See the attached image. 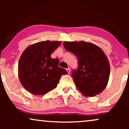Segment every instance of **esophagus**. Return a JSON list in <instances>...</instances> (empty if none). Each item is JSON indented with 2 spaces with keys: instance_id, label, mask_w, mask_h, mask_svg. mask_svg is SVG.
<instances>
[{
  "instance_id": "34e87169",
  "label": "esophagus",
  "mask_w": 129,
  "mask_h": 129,
  "mask_svg": "<svg viewBox=\"0 0 129 129\" xmlns=\"http://www.w3.org/2000/svg\"><path fill=\"white\" fill-rule=\"evenodd\" d=\"M66 70H67V72H68V74H69L70 72V68H68V69H66Z\"/></svg>"
}]
</instances>
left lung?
Returning a JSON list of instances; mask_svg holds the SVG:
<instances>
[{"label": "left lung", "instance_id": "8db88e82", "mask_svg": "<svg viewBox=\"0 0 129 129\" xmlns=\"http://www.w3.org/2000/svg\"><path fill=\"white\" fill-rule=\"evenodd\" d=\"M63 45L78 59V69L72 75L77 89L86 97L102 93L106 87L110 73L109 60L103 50L85 41H65Z\"/></svg>", "mask_w": 129, "mask_h": 129}]
</instances>
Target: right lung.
<instances>
[{
    "label": "right lung",
    "mask_w": 129,
    "mask_h": 129,
    "mask_svg": "<svg viewBox=\"0 0 129 129\" xmlns=\"http://www.w3.org/2000/svg\"><path fill=\"white\" fill-rule=\"evenodd\" d=\"M61 41L46 40L28 46L21 54L18 63V77L24 89L34 95H43L57 87L64 69L51 54Z\"/></svg>",
    "instance_id": "right-lung-1"
}]
</instances>
